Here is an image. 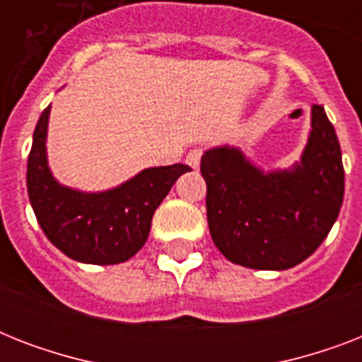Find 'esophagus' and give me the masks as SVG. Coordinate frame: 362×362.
I'll return each instance as SVG.
<instances>
[{"label": "esophagus", "instance_id": "esophagus-1", "mask_svg": "<svg viewBox=\"0 0 362 362\" xmlns=\"http://www.w3.org/2000/svg\"><path fill=\"white\" fill-rule=\"evenodd\" d=\"M201 156H203V150L201 148H193L189 150V153L186 156V163L193 169H199V165H201Z\"/></svg>", "mask_w": 362, "mask_h": 362}]
</instances>
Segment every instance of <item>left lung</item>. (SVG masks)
Here are the masks:
<instances>
[{
    "label": "left lung",
    "instance_id": "obj_1",
    "mask_svg": "<svg viewBox=\"0 0 362 362\" xmlns=\"http://www.w3.org/2000/svg\"><path fill=\"white\" fill-rule=\"evenodd\" d=\"M206 220L216 247L231 263L286 270L320 247L344 201L340 142L321 105L300 161L264 173L240 148H210L201 158Z\"/></svg>",
    "mask_w": 362,
    "mask_h": 362
}]
</instances>
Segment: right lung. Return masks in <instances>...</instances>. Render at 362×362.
<instances>
[{
    "label": "right lung",
    "mask_w": 362,
    "mask_h": 362,
    "mask_svg": "<svg viewBox=\"0 0 362 362\" xmlns=\"http://www.w3.org/2000/svg\"><path fill=\"white\" fill-rule=\"evenodd\" d=\"M50 105L33 131L28 158V195L47 238L67 257L88 264H118L148 238L152 216L187 165L150 167L107 192H78L59 184L47 158Z\"/></svg>",
    "instance_id": "1"
}]
</instances>
